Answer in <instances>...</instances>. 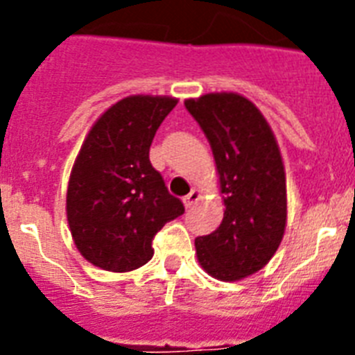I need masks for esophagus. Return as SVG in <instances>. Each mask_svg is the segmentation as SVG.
<instances>
[{
    "label": "esophagus",
    "mask_w": 355,
    "mask_h": 355,
    "mask_svg": "<svg viewBox=\"0 0 355 355\" xmlns=\"http://www.w3.org/2000/svg\"><path fill=\"white\" fill-rule=\"evenodd\" d=\"M199 199H200V193L197 192V190H192V192L188 193V196L183 199L184 208H188V209L193 208V206H196L197 202H199Z\"/></svg>",
    "instance_id": "obj_1"
}]
</instances>
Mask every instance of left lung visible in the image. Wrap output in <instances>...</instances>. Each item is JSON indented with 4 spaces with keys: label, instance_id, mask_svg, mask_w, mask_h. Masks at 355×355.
I'll list each match as a JSON object with an SVG mask.
<instances>
[{
    "label": "left lung",
    "instance_id": "left-lung-1",
    "mask_svg": "<svg viewBox=\"0 0 355 355\" xmlns=\"http://www.w3.org/2000/svg\"><path fill=\"white\" fill-rule=\"evenodd\" d=\"M213 150L224 193L222 224L196 238L197 259L209 275L238 281L261 270L277 250L286 225V178L268 122L233 92L187 99Z\"/></svg>",
    "mask_w": 355,
    "mask_h": 355
}]
</instances>
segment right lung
Returning a JSON list of instances; mask_svg holds the SVG:
<instances>
[{"label":"right lung","instance_id":"add662e5","mask_svg":"<svg viewBox=\"0 0 355 355\" xmlns=\"http://www.w3.org/2000/svg\"><path fill=\"white\" fill-rule=\"evenodd\" d=\"M178 99L131 96L99 117L85 139L67 188V220L83 258L103 270L130 272L153 258V240L184 213L149 149Z\"/></svg>","mask_w":355,"mask_h":355}]
</instances>
